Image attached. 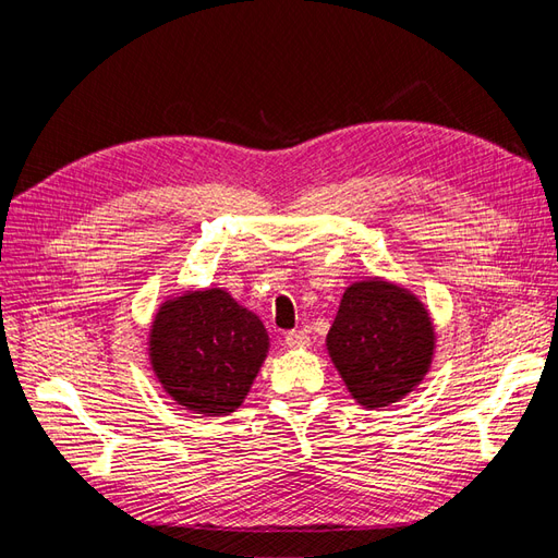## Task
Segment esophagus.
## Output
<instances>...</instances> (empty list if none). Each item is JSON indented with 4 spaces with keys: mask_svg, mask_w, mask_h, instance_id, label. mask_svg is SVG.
Wrapping results in <instances>:
<instances>
[{
    "mask_svg": "<svg viewBox=\"0 0 558 558\" xmlns=\"http://www.w3.org/2000/svg\"><path fill=\"white\" fill-rule=\"evenodd\" d=\"M286 347L289 349H307L310 347V335L302 330H291L286 335Z\"/></svg>",
    "mask_w": 558,
    "mask_h": 558,
    "instance_id": "obj_1",
    "label": "esophagus"
}]
</instances>
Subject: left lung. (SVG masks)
<instances>
[{
    "label": "left lung",
    "instance_id": "1",
    "mask_svg": "<svg viewBox=\"0 0 558 558\" xmlns=\"http://www.w3.org/2000/svg\"><path fill=\"white\" fill-rule=\"evenodd\" d=\"M435 342L433 318L421 298L381 277L347 286L326 335L335 369L365 410L410 396L428 375Z\"/></svg>",
    "mask_w": 558,
    "mask_h": 558
}]
</instances>
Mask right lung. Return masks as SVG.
I'll list each match as a JSON object with an SVG mask.
<instances>
[{"label": "right lung", "instance_id": "add662e5", "mask_svg": "<svg viewBox=\"0 0 558 558\" xmlns=\"http://www.w3.org/2000/svg\"><path fill=\"white\" fill-rule=\"evenodd\" d=\"M148 363L183 410L228 416L242 408L269 351L263 320L221 286L170 295L148 326Z\"/></svg>", "mask_w": 558, "mask_h": 558}]
</instances>
